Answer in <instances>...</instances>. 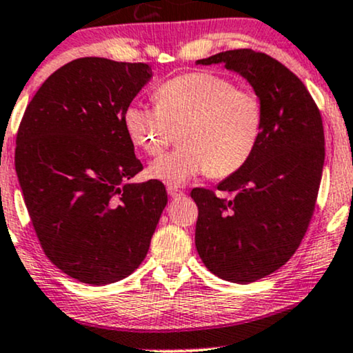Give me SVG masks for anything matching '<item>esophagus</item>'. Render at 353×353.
<instances>
[{
	"label": "esophagus",
	"instance_id": "esophagus-1",
	"mask_svg": "<svg viewBox=\"0 0 353 353\" xmlns=\"http://www.w3.org/2000/svg\"><path fill=\"white\" fill-rule=\"evenodd\" d=\"M168 194L172 197V199H179V197L184 196V192L176 188H168Z\"/></svg>",
	"mask_w": 353,
	"mask_h": 353
}]
</instances>
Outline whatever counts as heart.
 I'll return each mask as SVG.
<instances>
[{"label": "heart", "mask_w": 353, "mask_h": 353, "mask_svg": "<svg viewBox=\"0 0 353 353\" xmlns=\"http://www.w3.org/2000/svg\"><path fill=\"white\" fill-rule=\"evenodd\" d=\"M156 106L129 104L128 136L148 156H159L179 131V148L148 169L169 188L210 174L228 177L252 157L264 131V103L252 89L209 71H192L165 81L154 91Z\"/></svg>", "instance_id": "obj_1"}]
</instances>
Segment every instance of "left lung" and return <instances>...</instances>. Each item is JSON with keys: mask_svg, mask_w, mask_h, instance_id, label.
Segmentation results:
<instances>
[{"mask_svg": "<svg viewBox=\"0 0 353 353\" xmlns=\"http://www.w3.org/2000/svg\"><path fill=\"white\" fill-rule=\"evenodd\" d=\"M219 63L262 99L264 131L244 168L217 185L221 194L190 192L199 209L196 247L217 277L249 283L281 269L301 245L315 210L325 139L317 104L282 63L252 50L196 61Z\"/></svg>", "mask_w": 353, "mask_h": 353, "instance_id": "obj_1", "label": "left lung"}]
</instances>
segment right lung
Masks as SVG:
<instances>
[{"label": "right lung", "instance_id": "1", "mask_svg": "<svg viewBox=\"0 0 353 353\" xmlns=\"http://www.w3.org/2000/svg\"><path fill=\"white\" fill-rule=\"evenodd\" d=\"M145 63L79 58L43 83L16 136L24 204L50 261L76 281L106 285L144 261L168 204L143 171L124 111L151 79Z\"/></svg>", "mask_w": 353, "mask_h": 353}]
</instances>
